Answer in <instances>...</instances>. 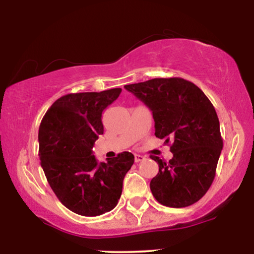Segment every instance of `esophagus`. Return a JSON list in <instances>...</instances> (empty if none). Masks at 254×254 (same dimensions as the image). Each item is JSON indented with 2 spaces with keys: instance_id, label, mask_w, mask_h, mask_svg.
<instances>
[{
  "instance_id": "34e87169",
  "label": "esophagus",
  "mask_w": 254,
  "mask_h": 254,
  "mask_svg": "<svg viewBox=\"0 0 254 254\" xmlns=\"http://www.w3.org/2000/svg\"><path fill=\"white\" fill-rule=\"evenodd\" d=\"M142 160H145V156H142L140 154H135L134 155V161L135 162H140V161H142Z\"/></svg>"
}]
</instances>
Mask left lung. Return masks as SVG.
Returning a JSON list of instances; mask_svg holds the SVG:
<instances>
[{"instance_id":"8db88e82","label":"left lung","mask_w":254,"mask_h":254,"mask_svg":"<svg viewBox=\"0 0 254 254\" xmlns=\"http://www.w3.org/2000/svg\"><path fill=\"white\" fill-rule=\"evenodd\" d=\"M153 114L155 135L170 144L173 159L158 156L159 173L149 188L164 206L181 208L201 199L212 185L223 147L212 102L183 78H154L124 86Z\"/></svg>"}]
</instances>
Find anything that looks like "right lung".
Listing matches in <instances>:
<instances>
[{
  "mask_svg": "<svg viewBox=\"0 0 254 254\" xmlns=\"http://www.w3.org/2000/svg\"><path fill=\"white\" fill-rule=\"evenodd\" d=\"M122 88L71 93L57 99L39 127L41 167L56 197L83 216H98L115 208L123 180L134 162L130 152L98 162L93 146L103 133L102 112Z\"/></svg>",
  "mask_w": 254,
  "mask_h": 254,
  "instance_id": "obj_1",
  "label": "right lung"
}]
</instances>
